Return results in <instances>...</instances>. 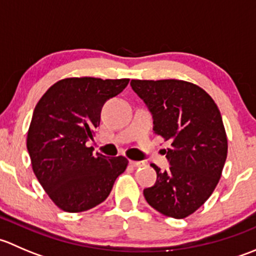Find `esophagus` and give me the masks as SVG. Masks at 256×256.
<instances>
[{
	"instance_id": "34e87169",
	"label": "esophagus",
	"mask_w": 256,
	"mask_h": 256,
	"mask_svg": "<svg viewBox=\"0 0 256 256\" xmlns=\"http://www.w3.org/2000/svg\"><path fill=\"white\" fill-rule=\"evenodd\" d=\"M130 166L135 167V168H140V167L146 166L144 161H130Z\"/></svg>"
}]
</instances>
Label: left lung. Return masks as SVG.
Wrapping results in <instances>:
<instances>
[{"label":"left lung","mask_w":256,"mask_h":256,"mask_svg":"<svg viewBox=\"0 0 256 256\" xmlns=\"http://www.w3.org/2000/svg\"><path fill=\"white\" fill-rule=\"evenodd\" d=\"M154 118V131L171 144L164 150L170 170L144 190L147 203L164 216L182 219L194 213L216 190L228 154L220 112L210 95L177 79L131 80Z\"/></svg>","instance_id":"left-lung-1"}]
</instances>
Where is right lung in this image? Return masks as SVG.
Instances as JSON below:
<instances>
[{"mask_svg": "<svg viewBox=\"0 0 256 256\" xmlns=\"http://www.w3.org/2000/svg\"><path fill=\"white\" fill-rule=\"evenodd\" d=\"M130 79L92 76L56 82L36 105L27 135L32 168L54 204L69 213L96 207L128 167L122 156L92 154L86 142L100 125L102 105Z\"/></svg>", "mask_w": 256, "mask_h": 256, "instance_id": "add662e5", "label": "right lung"}]
</instances>
